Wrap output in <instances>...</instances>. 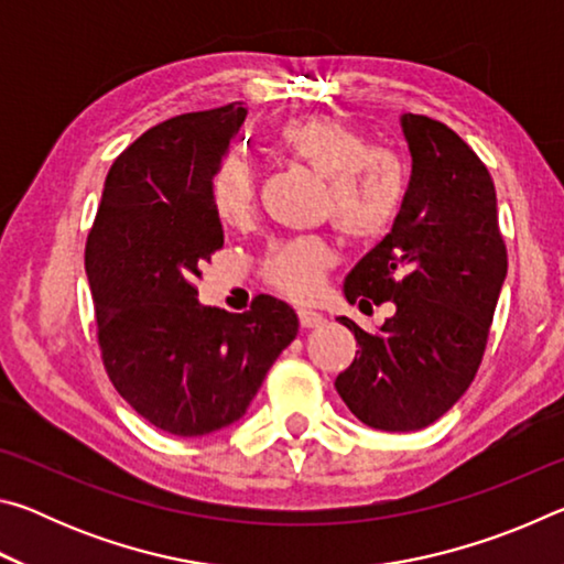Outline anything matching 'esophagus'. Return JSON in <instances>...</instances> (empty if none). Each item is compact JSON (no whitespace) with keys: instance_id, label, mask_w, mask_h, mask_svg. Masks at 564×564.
<instances>
[{"instance_id":"esophagus-1","label":"esophagus","mask_w":564,"mask_h":564,"mask_svg":"<svg viewBox=\"0 0 564 564\" xmlns=\"http://www.w3.org/2000/svg\"><path fill=\"white\" fill-rule=\"evenodd\" d=\"M326 321L321 316L318 311H313V308H299V323L303 328H316V326H321V323Z\"/></svg>"}]
</instances>
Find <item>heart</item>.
Listing matches in <instances>:
<instances>
[{"label": "heart", "instance_id": "1", "mask_svg": "<svg viewBox=\"0 0 564 564\" xmlns=\"http://www.w3.org/2000/svg\"><path fill=\"white\" fill-rule=\"evenodd\" d=\"M285 159L323 178L318 216L330 218L352 243H376L403 214L410 188L405 156L390 147H370L358 129L328 113L291 119L275 131ZM212 208L226 226L251 221L256 178L238 156H226L214 171ZM333 265V248L323 236L285 238L269 246L259 263L261 279L291 299H311Z\"/></svg>", "mask_w": 564, "mask_h": 564}]
</instances>
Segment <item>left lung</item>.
<instances>
[{"mask_svg":"<svg viewBox=\"0 0 564 564\" xmlns=\"http://www.w3.org/2000/svg\"><path fill=\"white\" fill-rule=\"evenodd\" d=\"M413 154L398 224L346 279V299L393 303L378 333L350 318L358 350L336 390L360 423L410 433L445 415L477 376L508 273L488 166L443 121L405 113Z\"/></svg>","mask_w":564,"mask_h":564,"instance_id":"1","label":"left lung"}]
</instances>
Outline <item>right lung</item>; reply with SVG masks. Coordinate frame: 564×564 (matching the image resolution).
Listing matches in <instances>:
<instances>
[{"label": "right lung", "mask_w": 564, "mask_h": 564, "mask_svg": "<svg viewBox=\"0 0 564 564\" xmlns=\"http://www.w3.org/2000/svg\"><path fill=\"white\" fill-rule=\"evenodd\" d=\"M243 119L234 101L141 133L111 164L84 248L104 370L169 435L241 417L299 333L293 308L271 295L243 313L196 301L202 265L224 248L208 186Z\"/></svg>", "instance_id": "add662e5"}]
</instances>
